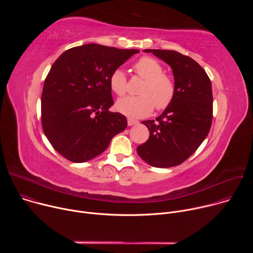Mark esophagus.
I'll return each instance as SVG.
<instances>
[{"label":"esophagus","mask_w":253,"mask_h":253,"mask_svg":"<svg viewBox=\"0 0 253 253\" xmlns=\"http://www.w3.org/2000/svg\"><path fill=\"white\" fill-rule=\"evenodd\" d=\"M127 123H128V126H133V125H136L139 123V121L133 119V118H128L127 119Z\"/></svg>","instance_id":"1"}]
</instances>
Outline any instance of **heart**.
<instances>
[{
	"label": "heart",
	"instance_id": "b5f03b06",
	"mask_svg": "<svg viewBox=\"0 0 253 253\" xmlns=\"http://www.w3.org/2000/svg\"><path fill=\"white\" fill-rule=\"evenodd\" d=\"M136 73L145 80L140 89V96L125 97L116 103V109L129 117L139 118L151 114L154 107L164 110L171 105L175 97V84L173 80L163 74V67L153 58L142 57L135 65ZM110 88L118 96L126 92V77L120 69L115 70L110 77Z\"/></svg>",
	"mask_w": 253,
	"mask_h": 253
}]
</instances>
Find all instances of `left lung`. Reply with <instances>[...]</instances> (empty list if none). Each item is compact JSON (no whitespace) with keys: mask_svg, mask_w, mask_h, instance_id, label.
Returning a JSON list of instances; mask_svg holds the SVG:
<instances>
[{"mask_svg":"<svg viewBox=\"0 0 253 253\" xmlns=\"http://www.w3.org/2000/svg\"><path fill=\"white\" fill-rule=\"evenodd\" d=\"M172 69L175 97L154 120L143 121L150 135L137 147L138 155L153 167L168 168L184 162L209 133L212 122V88L203 68L192 58L172 50H144Z\"/></svg>","mask_w":253,"mask_h":253,"instance_id":"1","label":"left lung"}]
</instances>
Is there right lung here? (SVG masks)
Masks as SVG:
<instances>
[{"label": "right lung", "mask_w": 253, "mask_h": 253, "mask_svg": "<svg viewBox=\"0 0 253 253\" xmlns=\"http://www.w3.org/2000/svg\"><path fill=\"white\" fill-rule=\"evenodd\" d=\"M136 49L86 44L65 51L45 80L42 126L54 149L82 163L104 152L127 127L124 115L109 111L114 104L110 77Z\"/></svg>", "instance_id": "1"}]
</instances>
